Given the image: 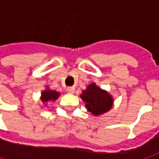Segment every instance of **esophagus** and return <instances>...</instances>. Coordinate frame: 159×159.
I'll return each instance as SVG.
<instances>
[{
  "label": "esophagus",
  "mask_w": 159,
  "mask_h": 159,
  "mask_svg": "<svg viewBox=\"0 0 159 159\" xmlns=\"http://www.w3.org/2000/svg\"><path fill=\"white\" fill-rule=\"evenodd\" d=\"M75 90V88L74 86H70V87H68L67 88V91L70 93V94H72V93H74Z\"/></svg>",
  "instance_id": "1"
}]
</instances>
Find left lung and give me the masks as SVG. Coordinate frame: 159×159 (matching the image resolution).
<instances>
[{
	"mask_svg": "<svg viewBox=\"0 0 159 159\" xmlns=\"http://www.w3.org/2000/svg\"><path fill=\"white\" fill-rule=\"evenodd\" d=\"M88 111L94 115L108 112L112 107V98L106 90H101L94 83L90 84L81 95Z\"/></svg>",
	"mask_w": 159,
	"mask_h": 159,
	"instance_id": "obj_1",
	"label": "left lung"
}]
</instances>
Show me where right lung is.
<instances>
[{
  "label": "right lung",
  "mask_w": 159,
  "mask_h": 159,
  "mask_svg": "<svg viewBox=\"0 0 159 159\" xmlns=\"http://www.w3.org/2000/svg\"><path fill=\"white\" fill-rule=\"evenodd\" d=\"M60 96V93L55 91V90H46L42 92L41 94V100L44 103H47L48 101H54L56 100Z\"/></svg>",
  "instance_id": "right-lung-1"
}]
</instances>
